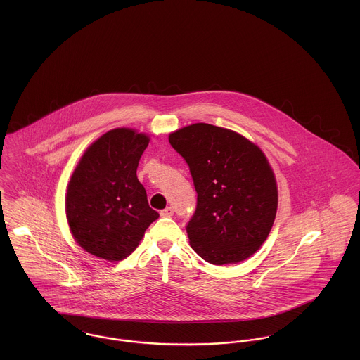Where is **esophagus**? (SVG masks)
<instances>
[{"label": "esophagus", "mask_w": 360, "mask_h": 360, "mask_svg": "<svg viewBox=\"0 0 360 360\" xmlns=\"http://www.w3.org/2000/svg\"><path fill=\"white\" fill-rule=\"evenodd\" d=\"M172 214H174V209H172V206H167L163 210H160V216L162 217H172Z\"/></svg>", "instance_id": "34e87169"}]
</instances>
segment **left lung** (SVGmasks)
I'll return each instance as SVG.
<instances>
[{"mask_svg":"<svg viewBox=\"0 0 360 360\" xmlns=\"http://www.w3.org/2000/svg\"><path fill=\"white\" fill-rule=\"evenodd\" d=\"M188 163L197 207L186 225L191 248L212 264L254 255L274 224L278 188L266 155L248 139L205 122L170 134Z\"/></svg>","mask_w":360,"mask_h":360,"instance_id":"obj_1","label":"left lung"}]
</instances>
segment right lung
I'll list each match as a JSON object with an SVG mask.
<instances>
[{
	"mask_svg": "<svg viewBox=\"0 0 360 360\" xmlns=\"http://www.w3.org/2000/svg\"><path fill=\"white\" fill-rule=\"evenodd\" d=\"M150 137L116 128L97 139L71 175L66 216L75 241L94 257L122 260L159 217L137 179Z\"/></svg>",
	"mask_w": 360,
	"mask_h": 360,
	"instance_id": "right-lung-1",
	"label": "right lung"
}]
</instances>
